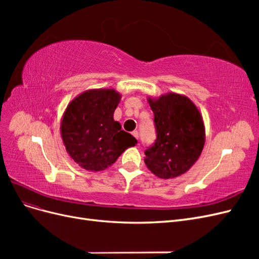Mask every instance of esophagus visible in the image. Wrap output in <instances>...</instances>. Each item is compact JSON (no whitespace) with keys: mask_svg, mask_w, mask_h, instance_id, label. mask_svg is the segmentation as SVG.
<instances>
[{"mask_svg":"<svg viewBox=\"0 0 259 259\" xmlns=\"http://www.w3.org/2000/svg\"><path fill=\"white\" fill-rule=\"evenodd\" d=\"M132 135L134 136L136 139H138V132L137 131H134V132H132Z\"/></svg>","mask_w":259,"mask_h":259,"instance_id":"34e87169","label":"esophagus"}]
</instances>
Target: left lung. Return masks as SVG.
<instances>
[{"instance_id":"obj_1","label":"left lung","mask_w":259,"mask_h":259,"mask_svg":"<svg viewBox=\"0 0 259 259\" xmlns=\"http://www.w3.org/2000/svg\"><path fill=\"white\" fill-rule=\"evenodd\" d=\"M147 100L154 113L156 140L145 151L144 161L159 178H176L189 170L202 153L205 144L202 114L182 94L169 92Z\"/></svg>"}]
</instances>
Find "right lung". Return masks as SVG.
<instances>
[{
    "mask_svg": "<svg viewBox=\"0 0 259 259\" xmlns=\"http://www.w3.org/2000/svg\"><path fill=\"white\" fill-rule=\"evenodd\" d=\"M120 100L121 94L113 89H95L81 93L67 106L60 135L67 152L82 168L104 170L137 144L113 119Z\"/></svg>",
    "mask_w": 259,
    "mask_h": 259,
    "instance_id": "obj_1",
    "label": "right lung"
}]
</instances>
